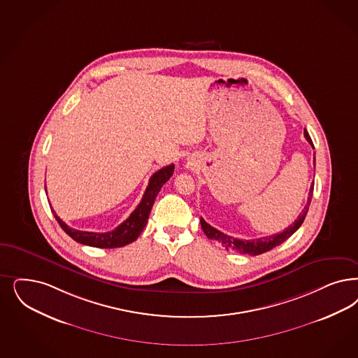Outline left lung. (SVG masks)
Wrapping results in <instances>:
<instances>
[{
  "mask_svg": "<svg viewBox=\"0 0 358 358\" xmlns=\"http://www.w3.org/2000/svg\"><path fill=\"white\" fill-rule=\"evenodd\" d=\"M304 136H306L307 141H308L309 144L312 145V148H313V143H312V140H310V137H309L307 131H304ZM313 162H315V161H313ZM312 196H313V184L310 185V189H309L307 205L304 206L303 211L299 214L297 220H296L295 222L292 223V224H289L282 233H279V234L270 235V236H262V238H258V239H250V241H246V239H238V238H234V236L223 234L222 231H220V230L214 229L213 226H210L209 223L206 222L203 218H201V227H202L203 233L206 234V236H208L209 239L220 242L227 251H234V252L245 254V255H260V254H263V252L270 251L273 247L282 245L284 241H287V239H288L291 235L294 234L296 230L301 226V223L304 222L306 215H307V213H308Z\"/></svg>",
  "mask_w": 358,
  "mask_h": 358,
  "instance_id": "left-lung-1",
  "label": "left lung"
}]
</instances>
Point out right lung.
<instances>
[{
  "mask_svg": "<svg viewBox=\"0 0 358 358\" xmlns=\"http://www.w3.org/2000/svg\"><path fill=\"white\" fill-rule=\"evenodd\" d=\"M174 172V165H168L165 168H161L160 171L155 173L149 178V184L145 189V193L141 198L140 203L137 205L132 214L124 221L122 224H119L115 230L108 231V233H91V231H80L67 226L63 222L62 220L54 213V217L57 222L64 230V233L70 235L75 242L86 245V246L98 247V248H116V247H123L125 245L132 243L141 234L143 229L148 222L149 213L152 210V206L155 203V199L157 197L162 185L172 177ZM46 189V186H45Z\"/></svg>",
  "mask_w": 358,
  "mask_h": 358,
  "instance_id": "obj_1",
  "label": "right lung"
}]
</instances>
